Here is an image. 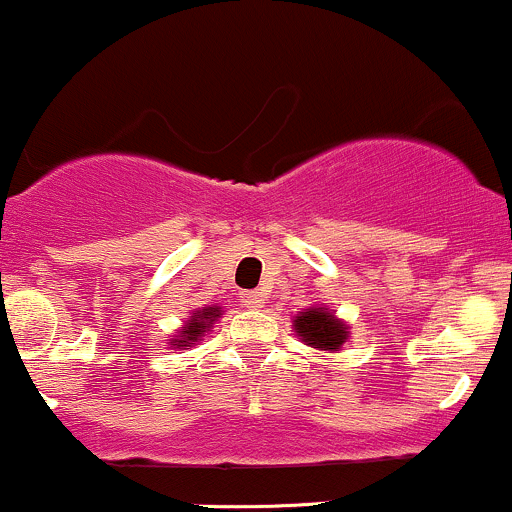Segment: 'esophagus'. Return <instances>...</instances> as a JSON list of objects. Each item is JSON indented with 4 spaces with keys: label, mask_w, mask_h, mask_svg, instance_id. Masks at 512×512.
I'll return each mask as SVG.
<instances>
[{
    "label": "esophagus",
    "mask_w": 512,
    "mask_h": 512,
    "mask_svg": "<svg viewBox=\"0 0 512 512\" xmlns=\"http://www.w3.org/2000/svg\"><path fill=\"white\" fill-rule=\"evenodd\" d=\"M240 301H243V306L247 308H262L265 306V294H262V291H243V294H240Z\"/></svg>",
    "instance_id": "obj_1"
}]
</instances>
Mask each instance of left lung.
I'll return each mask as SVG.
<instances>
[{
	"instance_id": "1",
	"label": "left lung",
	"mask_w": 512,
	"mask_h": 512,
	"mask_svg": "<svg viewBox=\"0 0 512 512\" xmlns=\"http://www.w3.org/2000/svg\"><path fill=\"white\" fill-rule=\"evenodd\" d=\"M294 328L303 342H308L311 347H320V350L335 352L347 340L345 325L338 318L330 316L328 311H318V308H311V311H303L301 316H296Z\"/></svg>"
}]
</instances>
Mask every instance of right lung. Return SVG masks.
Here are the masks:
<instances>
[{"label": "right lung", "mask_w": 512, "mask_h": 512, "mask_svg": "<svg viewBox=\"0 0 512 512\" xmlns=\"http://www.w3.org/2000/svg\"><path fill=\"white\" fill-rule=\"evenodd\" d=\"M221 316V311L218 308H204V311H199L196 316H192V320L187 323V328L179 333V338L174 340L177 342V347H189L194 345L196 340L201 338V333H206V328H211V323Z\"/></svg>", "instance_id": "obj_1"}]
</instances>
